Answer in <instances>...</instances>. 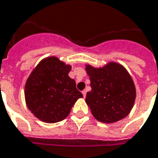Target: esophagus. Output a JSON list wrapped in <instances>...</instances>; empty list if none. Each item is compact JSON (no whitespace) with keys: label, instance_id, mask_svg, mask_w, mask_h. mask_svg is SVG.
<instances>
[{"label":"esophagus","instance_id":"esophagus-1","mask_svg":"<svg viewBox=\"0 0 158 158\" xmlns=\"http://www.w3.org/2000/svg\"><path fill=\"white\" fill-rule=\"evenodd\" d=\"M82 94H83V95H84V97H85L86 96V90H83L82 91Z\"/></svg>","mask_w":158,"mask_h":158}]
</instances>
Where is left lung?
I'll return each mask as SVG.
<instances>
[{"label": "left lung", "instance_id": "obj_1", "mask_svg": "<svg viewBox=\"0 0 158 158\" xmlns=\"http://www.w3.org/2000/svg\"><path fill=\"white\" fill-rule=\"evenodd\" d=\"M91 90L85 101L94 117L103 123H113L128 115L135 102V88L125 68L110 62L102 68L87 64Z\"/></svg>", "mask_w": 158, "mask_h": 158}]
</instances>
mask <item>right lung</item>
<instances>
[{
  "instance_id": "1",
  "label": "right lung",
  "mask_w": 158,
  "mask_h": 158,
  "mask_svg": "<svg viewBox=\"0 0 158 158\" xmlns=\"http://www.w3.org/2000/svg\"><path fill=\"white\" fill-rule=\"evenodd\" d=\"M71 66L56 57L43 59L31 72L25 85L26 104L40 121L56 123L64 120L83 94L69 73Z\"/></svg>"
}]
</instances>
